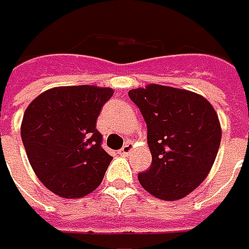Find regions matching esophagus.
I'll use <instances>...</instances> for the list:
<instances>
[{
  "label": "esophagus",
  "mask_w": 249,
  "mask_h": 249,
  "mask_svg": "<svg viewBox=\"0 0 249 249\" xmlns=\"http://www.w3.org/2000/svg\"><path fill=\"white\" fill-rule=\"evenodd\" d=\"M132 148H133V147H132V143L131 142H128V143H125L124 146H123V148L118 151V154L123 155V157H128V155L132 153Z\"/></svg>",
  "instance_id": "34e87169"
}]
</instances>
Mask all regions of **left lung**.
<instances>
[{
	"instance_id": "left-lung-1",
	"label": "left lung",
	"mask_w": 249,
	"mask_h": 249,
	"mask_svg": "<svg viewBox=\"0 0 249 249\" xmlns=\"http://www.w3.org/2000/svg\"><path fill=\"white\" fill-rule=\"evenodd\" d=\"M128 95L146 121L153 157L139 181L155 197L182 199L202 184L215 160L222 136L217 113L188 89L148 84Z\"/></svg>"
}]
</instances>
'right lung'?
Returning <instances> with one entry per match:
<instances>
[{"label":"right lung","mask_w":249,"mask_h":249,"mask_svg":"<svg viewBox=\"0 0 249 249\" xmlns=\"http://www.w3.org/2000/svg\"><path fill=\"white\" fill-rule=\"evenodd\" d=\"M113 89L67 86L42 92L25 109L21 140L35 174L53 194L76 199L99 187L113 157L96 118Z\"/></svg>","instance_id":"obj_1"}]
</instances>
